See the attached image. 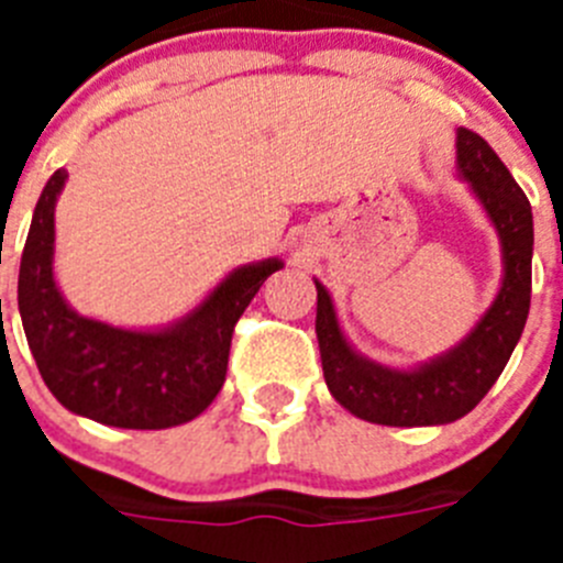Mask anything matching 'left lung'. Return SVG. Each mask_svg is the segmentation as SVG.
I'll use <instances>...</instances> for the list:
<instances>
[{"mask_svg":"<svg viewBox=\"0 0 563 563\" xmlns=\"http://www.w3.org/2000/svg\"><path fill=\"white\" fill-rule=\"evenodd\" d=\"M456 168L494 222L501 242V287L494 305L454 350L415 369H391L357 355L338 327L321 282L316 335L332 397L377 426H442L474 409L507 366L525 330L533 285V211L499 154L471 129H456Z\"/></svg>","mask_w":563,"mask_h":563,"instance_id":"left-lung-1","label":"left lung"}]
</instances>
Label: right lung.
Wrapping results in <instances>:
<instances>
[{
  "label": "right lung",
  "instance_id": "obj_1",
  "mask_svg": "<svg viewBox=\"0 0 563 563\" xmlns=\"http://www.w3.org/2000/svg\"><path fill=\"white\" fill-rule=\"evenodd\" d=\"M67 183L58 168L33 211L22 267L19 312L47 389L64 409L114 429H172L194 420L220 395L233 327L278 258L236 267L200 307L163 330H121L78 316L53 276L56 200Z\"/></svg>",
  "mask_w": 563,
  "mask_h": 563
}]
</instances>
